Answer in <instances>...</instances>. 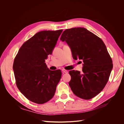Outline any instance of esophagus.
<instances>
[{"mask_svg":"<svg viewBox=\"0 0 124 124\" xmlns=\"http://www.w3.org/2000/svg\"><path fill=\"white\" fill-rule=\"evenodd\" d=\"M62 72H63V73H68V70H66V69H62Z\"/></svg>","mask_w":124,"mask_h":124,"instance_id":"esophagus-1","label":"esophagus"}]
</instances>
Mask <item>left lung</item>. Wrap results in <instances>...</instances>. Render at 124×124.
<instances>
[{
	"label": "left lung",
	"mask_w": 124,
	"mask_h": 124,
	"mask_svg": "<svg viewBox=\"0 0 124 124\" xmlns=\"http://www.w3.org/2000/svg\"><path fill=\"white\" fill-rule=\"evenodd\" d=\"M60 39L70 46L74 59H82L84 62L82 73L69 71L71 90L80 98H93L105 87L113 68L106 45L99 37L83 27L66 29Z\"/></svg>",
	"instance_id": "8db88e82"
}]
</instances>
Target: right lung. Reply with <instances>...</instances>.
<instances>
[{
    "label": "right lung",
    "instance_id": "right-lung-1",
    "mask_svg": "<svg viewBox=\"0 0 124 124\" xmlns=\"http://www.w3.org/2000/svg\"><path fill=\"white\" fill-rule=\"evenodd\" d=\"M62 31L59 29L36 33L23 43L14 58L13 69L16 86L31 102L43 104L54 96L62 72L48 69L45 59L52 54Z\"/></svg>",
    "mask_w": 124,
    "mask_h": 124
}]
</instances>
